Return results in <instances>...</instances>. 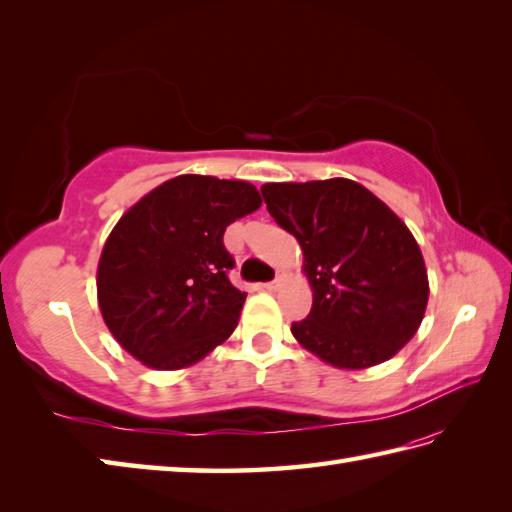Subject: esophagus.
Returning <instances> with one entry per match:
<instances>
[{
	"label": "esophagus",
	"mask_w": 512,
	"mask_h": 512,
	"mask_svg": "<svg viewBox=\"0 0 512 512\" xmlns=\"http://www.w3.org/2000/svg\"><path fill=\"white\" fill-rule=\"evenodd\" d=\"M279 281H281V277H277V279H273V281H268V284H264V290H268V292L277 290V288H279Z\"/></svg>",
	"instance_id": "esophagus-1"
}]
</instances>
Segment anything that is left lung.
<instances>
[{
	"label": "left lung",
	"instance_id": "1",
	"mask_svg": "<svg viewBox=\"0 0 512 512\" xmlns=\"http://www.w3.org/2000/svg\"><path fill=\"white\" fill-rule=\"evenodd\" d=\"M268 213L297 237L312 310L292 334L323 363L365 369L389 361L420 328L429 279L405 222L347 178L268 182Z\"/></svg>",
	"mask_w": 512,
	"mask_h": 512
}]
</instances>
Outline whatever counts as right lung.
I'll return each instance as SVG.
<instances>
[{
  "instance_id": "obj_1",
  "label": "right lung",
  "mask_w": 512,
  "mask_h": 512,
  "mask_svg": "<svg viewBox=\"0 0 512 512\" xmlns=\"http://www.w3.org/2000/svg\"><path fill=\"white\" fill-rule=\"evenodd\" d=\"M259 206L253 184L187 173L118 220L96 290L105 325L140 363L189 367L233 334L246 292L228 281L235 262L224 231Z\"/></svg>"
}]
</instances>
